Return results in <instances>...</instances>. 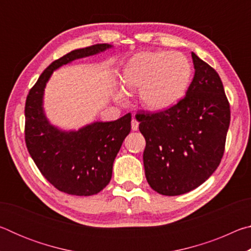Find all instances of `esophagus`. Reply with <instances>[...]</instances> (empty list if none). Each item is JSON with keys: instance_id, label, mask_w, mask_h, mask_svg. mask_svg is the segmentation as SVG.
Segmentation results:
<instances>
[{"instance_id": "34e87169", "label": "esophagus", "mask_w": 251, "mask_h": 251, "mask_svg": "<svg viewBox=\"0 0 251 251\" xmlns=\"http://www.w3.org/2000/svg\"><path fill=\"white\" fill-rule=\"evenodd\" d=\"M138 126H139V123L136 121L135 118H133V120H131V129L137 130L138 129Z\"/></svg>"}]
</instances>
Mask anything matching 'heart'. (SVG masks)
<instances>
[{
    "label": "heart",
    "mask_w": 251,
    "mask_h": 251,
    "mask_svg": "<svg viewBox=\"0 0 251 251\" xmlns=\"http://www.w3.org/2000/svg\"><path fill=\"white\" fill-rule=\"evenodd\" d=\"M192 66L180 53L144 52L131 57L123 70V82L129 91L139 90L144 108L163 112L175 106L188 90ZM116 99L128 100V93L118 87Z\"/></svg>",
    "instance_id": "obj_1"
}]
</instances>
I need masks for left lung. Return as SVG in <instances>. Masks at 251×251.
<instances>
[{"instance_id": "8db88e82", "label": "left lung", "mask_w": 251, "mask_h": 251, "mask_svg": "<svg viewBox=\"0 0 251 251\" xmlns=\"http://www.w3.org/2000/svg\"><path fill=\"white\" fill-rule=\"evenodd\" d=\"M192 57L195 75L184 99L163 112L136 116L146 141V179L165 196L188 193L212 175L223 158L230 123L218 73L194 52Z\"/></svg>"}]
</instances>
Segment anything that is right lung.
Masks as SVG:
<instances>
[{"instance_id":"obj_1","label":"right lung","mask_w":251,"mask_h":251,"mask_svg":"<svg viewBox=\"0 0 251 251\" xmlns=\"http://www.w3.org/2000/svg\"><path fill=\"white\" fill-rule=\"evenodd\" d=\"M96 44L74 50L54 61L31 88L25 103V143L34 163L55 188L75 196H92L108 185L117 152L130 131L131 115L94 122L78 130H63L46 117L44 90L53 72L75 59L112 49Z\"/></svg>"}]
</instances>
